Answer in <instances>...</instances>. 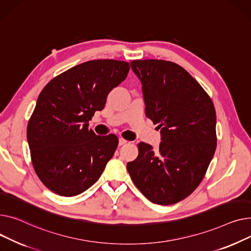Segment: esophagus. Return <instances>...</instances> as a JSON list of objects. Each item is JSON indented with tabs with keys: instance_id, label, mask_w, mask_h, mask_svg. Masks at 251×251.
Returning a JSON list of instances; mask_svg holds the SVG:
<instances>
[{
	"instance_id": "obj_1",
	"label": "esophagus",
	"mask_w": 251,
	"mask_h": 251,
	"mask_svg": "<svg viewBox=\"0 0 251 251\" xmlns=\"http://www.w3.org/2000/svg\"><path fill=\"white\" fill-rule=\"evenodd\" d=\"M126 143H127L126 140H125V139H123V138H120V140H119V145H120V146H123V145H125V144H126Z\"/></svg>"
}]
</instances>
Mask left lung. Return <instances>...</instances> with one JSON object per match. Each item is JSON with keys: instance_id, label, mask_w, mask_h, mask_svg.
<instances>
[{"instance_id": "obj_1", "label": "left lung", "mask_w": 251, "mask_h": 251, "mask_svg": "<svg viewBox=\"0 0 251 251\" xmlns=\"http://www.w3.org/2000/svg\"><path fill=\"white\" fill-rule=\"evenodd\" d=\"M141 80L146 116L161 128L159 150L139 143L128 162L130 178L157 204H172L200 185L216 151V110L199 82L179 65L163 60L132 61Z\"/></svg>"}]
</instances>
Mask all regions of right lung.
Wrapping results in <instances>:
<instances>
[{"mask_svg": "<svg viewBox=\"0 0 251 251\" xmlns=\"http://www.w3.org/2000/svg\"><path fill=\"white\" fill-rule=\"evenodd\" d=\"M129 64L94 60L53 78L40 92L27 125L33 168L54 194L75 197L92 186L112 158L119 139L88 128L108 93L127 76Z\"/></svg>", "mask_w": 251, "mask_h": 251, "instance_id": "obj_1", "label": "right lung"}]
</instances>
